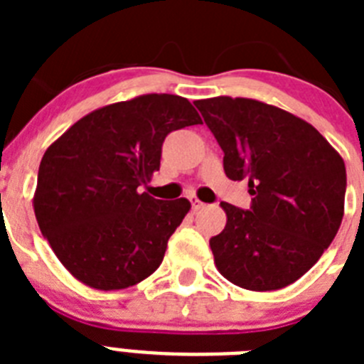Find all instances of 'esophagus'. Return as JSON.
Here are the masks:
<instances>
[{
  "instance_id": "1",
  "label": "esophagus",
  "mask_w": 364,
  "mask_h": 364,
  "mask_svg": "<svg viewBox=\"0 0 364 364\" xmlns=\"http://www.w3.org/2000/svg\"><path fill=\"white\" fill-rule=\"evenodd\" d=\"M189 200H191V208H193V211H198V210H202V208H204V202H200L198 200L197 197H189Z\"/></svg>"
}]
</instances>
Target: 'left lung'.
<instances>
[{"mask_svg":"<svg viewBox=\"0 0 364 364\" xmlns=\"http://www.w3.org/2000/svg\"><path fill=\"white\" fill-rule=\"evenodd\" d=\"M231 180H247L252 210L220 202L226 228L210 240L222 277L244 290L294 284L321 259L345 215L346 169L314 125L252 98L197 100Z\"/></svg>","mask_w":364,"mask_h":364,"instance_id":"1","label":"left lung"}]
</instances>
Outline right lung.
I'll list each match as a JSON object with an SVG mask.
<instances>
[{
    "instance_id": "add662e5",
    "label": "right lung",
    "mask_w": 364,
    "mask_h": 364,
    "mask_svg": "<svg viewBox=\"0 0 364 364\" xmlns=\"http://www.w3.org/2000/svg\"><path fill=\"white\" fill-rule=\"evenodd\" d=\"M197 124L188 98L153 92L89 112L47 147L32 205L74 279L124 290L159 268L191 204L156 200L138 188L160 169L164 138Z\"/></svg>"
}]
</instances>
